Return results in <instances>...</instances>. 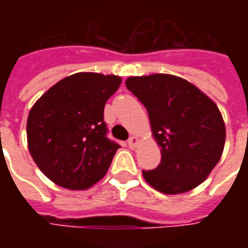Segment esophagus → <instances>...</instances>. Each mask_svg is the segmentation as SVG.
<instances>
[{"instance_id": "esophagus-1", "label": "esophagus", "mask_w": 248, "mask_h": 248, "mask_svg": "<svg viewBox=\"0 0 248 248\" xmlns=\"http://www.w3.org/2000/svg\"><path fill=\"white\" fill-rule=\"evenodd\" d=\"M138 143H140V140H138L137 137H134V135L130 137L129 140H127V145H129L130 149H135V147L138 146Z\"/></svg>"}]
</instances>
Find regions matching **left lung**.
Masks as SVG:
<instances>
[{
    "label": "left lung",
    "instance_id": "left-lung-1",
    "mask_svg": "<svg viewBox=\"0 0 248 248\" xmlns=\"http://www.w3.org/2000/svg\"><path fill=\"white\" fill-rule=\"evenodd\" d=\"M126 87L143 103L161 147L158 167L142 171L146 182L169 195L204 182L226 142L223 117L215 102L191 82L171 74L130 77Z\"/></svg>",
    "mask_w": 248,
    "mask_h": 248
}]
</instances>
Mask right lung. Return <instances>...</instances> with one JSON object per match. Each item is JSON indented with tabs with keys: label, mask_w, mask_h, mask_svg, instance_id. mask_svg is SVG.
<instances>
[{
	"label": "right lung",
	"mask_w": 248,
	"mask_h": 248,
	"mask_svg": "<svg viewBox=\"0 0 248 248\" xmlns=\"http://www.w3.org/2000/svg\"><path fill=\"white\" fill-rule=\"evenodd\" d=\"M121 82L113 74L76 73L57 82L30 108L28 147L51 182L86 190L105 177L119 145L106 137L103 108Z\"/></svg>",
	"instance_id": "right-lung-1"
}]
</instances>
